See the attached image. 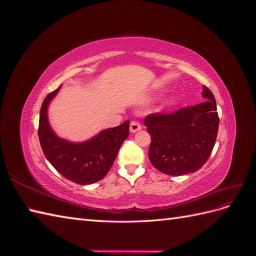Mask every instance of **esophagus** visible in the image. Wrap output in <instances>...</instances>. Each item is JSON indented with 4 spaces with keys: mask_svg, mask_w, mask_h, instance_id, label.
Segmentation results:
<instances>
[{
    "mask_svg": "<svg viewBox=\"0 0 256 256\" xmlns=\"http://www.w3.org/2000/svg\"><path fill=\"white\" fill-rule=\"evenodd\" d=\"M141 128H142V126H141V124L138 122V120H132L130 122V131L131 132H136V131H138V130H141Z\"/></svg>",
    "mask_w": 256,
    "mask_h": 256,
    "instance_id": "esophagus-1",
    "label": "esophagus"
}]
</instances>
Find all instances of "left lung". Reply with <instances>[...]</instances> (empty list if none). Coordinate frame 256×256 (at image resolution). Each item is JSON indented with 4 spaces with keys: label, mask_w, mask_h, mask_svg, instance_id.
I'll list each match as a JSON object with an SVG mask.
<instances>
[{
    "label": "left lung",
    "mask_w": 256,
    "mask_h": 256,
    "mask_svg": "<svg viewBox=\"0 0 256 256\" xmlns=\"http://www.w3.org/2000/svg\"><path fill=\"white\" fill-rule=\"evenodd\" d=\"M204 102L172 113L147 115L152 136L148 157L160 172L171 176L194 173L208 160L216 143L219 115L214 94L203 86Z\"/></svg>",
    "instance_id": "left-lung-1"
}]
</instances>
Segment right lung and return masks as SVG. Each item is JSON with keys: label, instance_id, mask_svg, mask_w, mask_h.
<instances>
[{"label": "right lung", "instance_id": "add662e5", "mask_svg": "<svg viewBox=\"0 0 256 256\" xmlns=\"http://www.w3.org/2000/svg\"><path fill=\"white\" fill-rule=\"evenodd\" d=\"M60 88L50 92L42 104L38 138L42 152L53 168L67 180L79 184L99 182L109 172L120 145L129 136V120L118 127L102 130L82 143L60 138L50 127L47 112Z\"/></svg>", "mask_w": 256, "mask_h": 256}]
</instances>
